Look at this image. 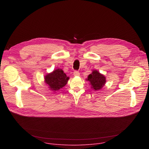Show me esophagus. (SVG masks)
<instances>
[{"label":"esophagus","mask_w":149,"mask_h":149,"mask_svg":"<svg viewBox=\"0 0 149 149\" xmlns=\"http://www.w3.org/2000/svg\"><path fill=\"white\" fill-rule=\"evenodd\" d=\"M74 76H79V72L77 71H75L74 72Z\"/></svg>","instance_id":"34e87169"}]
</instances>
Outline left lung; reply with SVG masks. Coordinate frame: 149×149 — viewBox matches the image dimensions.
Listing matches in <instances>:
<instances>
[{"instance_id": "8db88e82", "label": "left lung", "mask_w": 149, "mask_h": 149, "mask_svg": "<svg viewBox=\"0 0 149 149\" xmlns=\"http://www.w3.org/2000/svg\"><path fill=\"white\" fill-rule=\"evenodd\" d=\"M87 80L90 82L91 88L95 91L101 90L106 82V78L104 75L97 70H93L92 73L88 76Z\"/></svg>"}]
</instances>
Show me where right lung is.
I'll return each mask as SVG.
<instances>
[{
	"label": "right lung",
	"mask_w": 149,
	"mask_h": 149,
	"mask_svg": "<svg viewBox=\"0 0 149 149\" xmlns=\"http://www.w3.org/2000/svg\"><path fill=\"white\" fill-rule=\"evenodd\" d=\"M69 78L61 69H56L45 76V82L50 90L55 92L64 87Z\"/></svg>",
	"instance_id": "add662e5"
}]
</instances>
